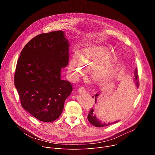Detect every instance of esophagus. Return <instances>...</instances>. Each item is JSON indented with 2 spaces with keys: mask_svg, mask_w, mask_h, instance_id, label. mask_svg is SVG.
Returning <instances> with one entry per match:
<instances>
[{
  "mask_svg": "<svg viewBox=\"0 0 155 155\" xmlns=\"http://www.w3.org/2000/svg\"><path fill=\"white\" fill-rule=\"evenodd\" d=\"M78 92L79 94H85L86 93V89L84 87H81L78 90Z\"/></svg>",
  "mask_w": 155,
  "mask_h": 155,
  "instance_id": "1",
  "label": "esophagus"
}]
</instances>
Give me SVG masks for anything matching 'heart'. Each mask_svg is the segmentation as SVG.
I'll list each match as a JSON object with an SVG mask.
<instances>
[{
    "label": "heart",
    "mask_w": 155,
    "mask_h": 155,
    "mask_svg": "<svg viewBox=\"0 0 155 155\" xmlns=\"http://www.w3.org/2000/svg\"><path fill=\"white\" fill-rule=\"evenodd\" d=\"M105 55L99 47L93 46L85 48L81 56L74 54L71 59L68 68V73L73 81H78L85 74L87 70L91 68V74L94 80L101 81L106 79L114 68L113 62L99 64Z\"/></svg>",
    "instance_id": "heart-1"
}]
</instances>
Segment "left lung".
Here are the masks:
<instances>
[{
  "mask_svg": "<svg viewBox=\"0 0 155 155\" xmlns=\"http://www.w3.org/2000/svg\"><path fill=\"white\" fill-rule=\"evenodd\" d=\"M134 79V82L135 84V85L136 87V88H137L139 87V83H138V76H137V69L136 68L134 70V78H133ZM99 91L97 93H96L94 96H93V98H95V102H96V100H97V96L99 95ZM93 112H94V109L93 108H91V110H90V112L88 114V116H87V119L89 121V122L92 124L93 125L95 126V127H105V126H107V125H109L110 124H114V123H116L118 121L116 120V121H114L113 122H111V123H108V124H106L105 122H102L101 120H99L97 117H96V116L95 114H93Z\"/></svg>",
  "mask_w": 155,
  "mask_h": 155,
  "instance_id": "8db88e82",
  "label": "left lung"
}]
</instances>
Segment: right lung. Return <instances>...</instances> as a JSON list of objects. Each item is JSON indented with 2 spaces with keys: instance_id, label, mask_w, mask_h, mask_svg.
<instances>
[{
  "instance_id": "1",
  "label": "right lung",
  "mask_w": 155,
  "mask_h": 155,
  "mask_svg": "<svg viewBox=\"0 0 155 155\" xmlns=\"http://www.w3.org/2000/svg\"><path fill=\"white\" fill-rule=\"evenodd\" d=\"M69 47L60 30L36 36L21 53L15 85L22 107L41 121L57 119L73 91L72 84L61 79V74L68 64Z\"/></svg>"
}]
</instances>
